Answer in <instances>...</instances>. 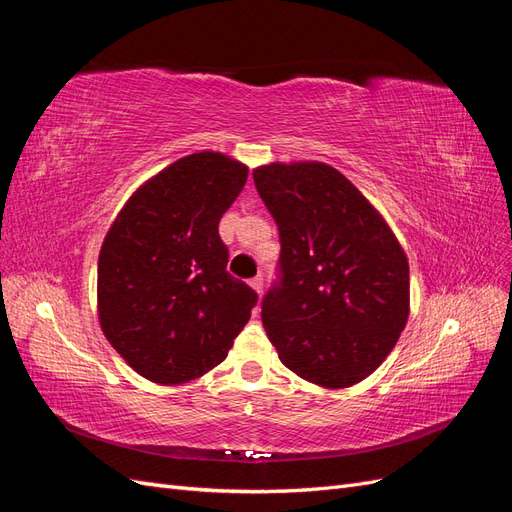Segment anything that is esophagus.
Listing matches in <instances>:
<instances>
[{"label": "esophagus", "instance_id": "obj_1", "mask_svg": "<svg viewBox=\"0 0 512 512\" xmlns=\"http://www.w3.org/2000/svg\"><path fill=\"white\" fill-rule=\"evenodd\" d=\"M250 286L260 294L262 292V275H256V277H252L250 280Z\"/></svg>", "mask_w": 512, "mask_h": 512}]
</instances>
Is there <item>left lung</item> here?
Here are the masks:
<instances>
[{
    "label": "left lung",
    "instance_id": "8db88e82",
    "mask_svg": "<svg viewBox=\"0 0 512 512\" xmlns=\"http://www.w3.org/2000/svg\"><path fill=\"white\" fill-rule=\"evenodd\" d=\"M252 175L282 243L277 277L260 301L271 344L307 382L327 389L361 382L406 327L404 250L329 164H269Z\"/></svg>",
    "mask_w": 512,
    "mask_h": 512
}]
</instances>
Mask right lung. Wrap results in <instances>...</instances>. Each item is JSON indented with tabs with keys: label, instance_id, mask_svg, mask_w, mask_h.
Listing matches in <instances>:
<instances>
[{
	"label": "right lung",
	"instance_id": "1",
	"mask_svg": "<svg viewBox=\"0 0 512 512\" xmlns=\"http://www.w3.org/2000/svg\"><path fill=\"white\" fill-rule=\"evenodd\" d=\"M247 181L222 153L181 158L121 209L98 258V312L138 374L181 384L220 365L258 294L226 271L220 220Z\"/></svg>",
	"mask_w": 512,
	"mask_h": 512
}]
</instances>
